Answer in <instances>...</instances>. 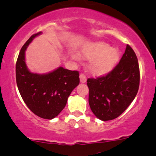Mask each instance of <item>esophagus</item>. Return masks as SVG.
<instances>
[{"label":"esophagus","instance_id":"obj_1","mask_svg":"<svg viewBox=\"0 0 156 156\" xmlns=\"http://www.w3.org/2000/svg\"><path fill=\"white\" fill-rule=\"evenodd\" d=\"M80 83H85V82L86 81V77L84 74H80Z\"/></svg>","mask_w":156,"mask_h":156}]
</instances>
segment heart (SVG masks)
<instances>
[{"label": "heart", "instance_id": "obj_1", "mask_svg": "<svg viewBox=\"0 0 156 156\" xmlns=\"http://www.w3.org/2000/svg\"><path fill=\"white\" fill-rule=\"evenodd\" d=\"M80 55L91 59L89 70L94 76H102L110 73L119 59V51L111 48L110 44L105 42H95L89 44L80 51ZM75 59H78L74 56Z\"/></svg>", "mask_w": 156, "mask_h": 156}]
</instances>
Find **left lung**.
Instances as JSON below:
<instances>
[{"label":"left lung","instance_id":"1","mask_svg":"<svg viewBox=\"0 0 156 156\" xmlns=\"http://www.w3.org/2000/svg\"><path fill=\"white\" fill-rule=\"evenodd\" d=\"M140 68L134 50L126 45L119 63L106 76L88 78L90 108L97 118L110 121L126 110L137 94Z\"/></svg>","mask_w":156,"mask_h":156}]
</instances>
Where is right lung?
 Masks as SVG:
<instances>
[{
    "label": "right lung",
    "mask_w": 156,
    "mask_h": 156,
    "mask_svg": "<svg viewBox=\"0 0 156 156\" xmlns=\"http://www.w3.org/2000/svg\"><path fill=\"white\" fill-rule=\"evenodd\" d=\"M33 35L24 44L16 64L17 87L24 103L33 113L44 119H52L66 105L72 91L80 83L79 73L59 67L46 74H37L28 70L25 51L33 38Z\"/></svg>",
    "instance_id": "add662e5"
}]
</instances>
